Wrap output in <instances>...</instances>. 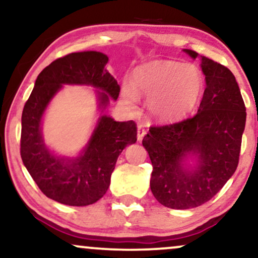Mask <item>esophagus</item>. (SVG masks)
Returning <instances> with one entry per match:
<instances>
[{
  "mask_svg": "<svg viewBox=\"0 0 258 258\" xmlns=\"http://www.w3.org/2000/svg\"><path fill=\"white\" fill-rule=\"evenodd\" d=\"M145 133H146V131H145L144 126L139 125L138 127H137V139H138L139 142H140V140H142L143 138H144Z\"/></svg>",
  "mask_w": 258,
  "mask_h": 258,
  "instance_id": "esophagus-1",
  "label": "esophagus"
}]
</instances>
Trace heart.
Returning a JSON list of instances; mask_svg holds the SVG:
<instances>
[{
    "label": "heart",
    "instance_id": "1",
    "mask_svg": "<svg viewBox=\"0 0 258 258\" xmlns=\"http://www.w3.org/2000/svg\"><path fill=\"white\" fill-rule=\"evenodd\" d=\"M204 90L205 77L197 65L153 60L137 68L133 84L122 83L121 97L128 108L136 109L139 95L145 96L153 119L175 122L197 108Z\"/></svg>",
    "mask_w": 258,
    "mask_h": 258
}]
</instances>
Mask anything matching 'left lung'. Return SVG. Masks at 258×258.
<instances>
[{"label":"left lung","instance_id":"obj_1","mask_svg":"<svg viewBox=\"0 0 258 258\" xmlns=\"http://www.w3.org/2000/svg\"><path fill=\"white\" fill-rule=\"evenodd\" d=\"M193 59L195 51L183 50ZM206 80L197 115L150 127L143 139L152 163L150 188L163 206L188 210L216 195L236 171L245 128V105L233 74L201 56Z\"/></svg>","mask_w":258,"mask_h":258}]
</instances>
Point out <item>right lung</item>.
<instances>
[{
  "mask_svg": "<svg viewBox=\"0 0 258 258\" xmlns=\"http://www.w3.org/2000/svg\"><path fill=\"white\" fill-rule=\"evenodd\" d=\"M102 52H75L58 58L39 74L22 110L21 158L40 190L69 206H88L106 194L116 159L137 142L135 121H115L105 114L109 100L120 93L116 80L106 69ZM89 85L96 89L100 116L86 146L77 156L54 154L44 144L42 116L63 85Z\"/></svg>",
  "mask_w": 258,
  "mask_h": 258,
  "instance_id": "add662e5",
  "label": "right lung"
}]
</instances>
